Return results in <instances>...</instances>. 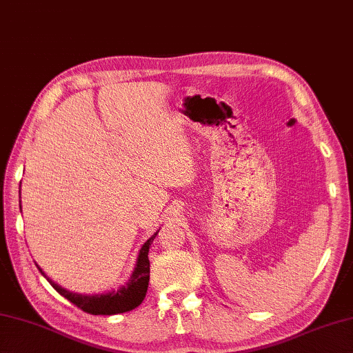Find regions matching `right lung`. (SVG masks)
I'll return each mask as SVG.
<instances>
[{
	"label": "right lung",
	"mask_w": 353,
	"mask_h": 353,
	"mask_svg": "<svg viewBox=\"0 0 353 353\" xmlns=\"http://www.w3.org/2000/svg\"><path fill=\"white\" fill-rule=\"evenodd\" d=\"M156 234L148 239V241L142 245L138 256V264L137 268L130 277V281L123 288L118 291L108 292V294H95V296H81V294H74L59 287L57 283L50 281L47 276L48 282L52 285L59 294L68 299L71 303H74L88 314H92V316H114V314H121L137 308L144 301L148 288V281H150V261H148V250L150 245H152L153 239L156 238ZM42 272V270H41ZM43 274V273H42Z\"/></svg>",
	"instance_id": "obj_1"
}]
</instances>
